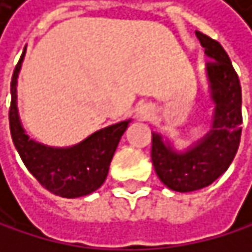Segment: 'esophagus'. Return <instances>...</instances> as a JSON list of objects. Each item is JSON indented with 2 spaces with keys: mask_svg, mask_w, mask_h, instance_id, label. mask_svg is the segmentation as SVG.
<instances>
[{
  "mask_svg": "<svg viewBox=\"0 0 252 252\" xmlns=\"http://www.w3.org/2000/svg\"><path fill=\"white\" fill-rule=\"evenodd\" d=\"M138 117L140 120H150L153 117V108L150 105H143L138 109Z\"/></svg>",
  "mask_w": 252,
  "mask_h": 252,
  "instance_id": "esophagus-1",
  "label": "esophagus"
}]
</instances>
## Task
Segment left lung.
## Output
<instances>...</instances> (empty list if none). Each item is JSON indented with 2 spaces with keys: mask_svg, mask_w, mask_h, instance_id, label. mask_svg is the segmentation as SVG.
<instances>
[{
  "mask_svg": "<svg viewBox=\"0 0 252 252\" xmlns=\"http://www.w3.org/2000/svg\"><path fill=\"white\" fill-rule=\"evenodd\" d=\"M207 61V78L215 112L210 132L195 146L177 153L160 135L152 133V162L160 182L177 192L201 189L227 171L242 135V89L220 42L195 31Z\"/></svg>",
  "mask_w": 252,
  "mask_h": 252,
  "instance_id": "left-lung-1",
  "label": "left lung"
}]
</instances>
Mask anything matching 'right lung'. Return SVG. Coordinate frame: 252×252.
Masks as SVG:
<instances>
[{
  "label": "right lung",
  "instance_id": "obj_1",
  "mask_svg": "<svg viewBox=\"0 0 252 252\" xmlns=\"http://www.w3.org/2000/svg\"><path fill=\"white\" fill-rule=\"evenodd\" d=\"M24 54L15 67L10 84L8 123L13 144L28 171L45 189L64 198L89 195L103 185L111 159L129 120L100 129L82 143L66 149L48 147L30 140L21 126L16 108V82Z\"/></svg>",
  "mask_w": 252,
  "mask_h": 252
}]
</instances>
